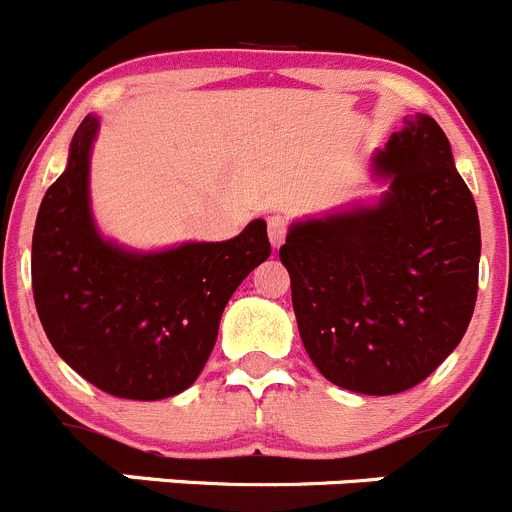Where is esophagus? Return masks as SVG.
Segmentation results:
<instances>
[{
    "label": "esophagus",
    "instance_id": "obj_1",
    "mask_svg": "<svg viewBox=\"0 0 512 512\" xmlns=\"http://www.w3.org/2000/svg\"><path fill=\"white\" fill-rule=\"evenodd\" d=\"M286 233H289V221L284 216H271L269 218V241L271 246L279 248L284 243Z\"/></svg>",
    "mask_w": 512,
    "mask_h": 512
}]
</instances>
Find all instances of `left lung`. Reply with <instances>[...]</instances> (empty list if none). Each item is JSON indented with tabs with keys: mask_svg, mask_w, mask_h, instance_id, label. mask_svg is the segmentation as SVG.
I'll use <instances>...</instances> for the list:
<instances>
[{
	"mask_svg": "<svg viewBox=\"0 0 512 512\" xmlns=\"http://www.w3.org/2000/svg\"><path fill=\"white\" fill-rule=\"evenodd\" d=\"M377 206L294 223L279 259L306 354L337 387L397 394L465 337L478 299L480 221L450 140L410 115L374 155Z\"/></svg>",
	"mask_w": 512,
	"mask_h": 512,
	"instance_id": "obj_1",
	"label": "left lung"
}]
</instances>
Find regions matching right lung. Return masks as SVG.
I'll return each instance as SVG.
<instances>
[{
  "instance_id": "right-lung-1",
  "label": "right lung",
  "mask_w": 512,
  "mask_h": 512,
  "mask_svg": "<svg viewBox=\"0 0 512 512\" xmlns=\"http://www.w3.org/2000/svg\"><path fill=\"white\" fill-rule=\"evenodd\" d=\"M87 115L70 160L42 198L32 236V291L55 352L97 389L165 399L196 382L228 299L271 253L266 223L221 243L138 253L105 241L90 211Z\"/></svg>"
}]
</instances>
